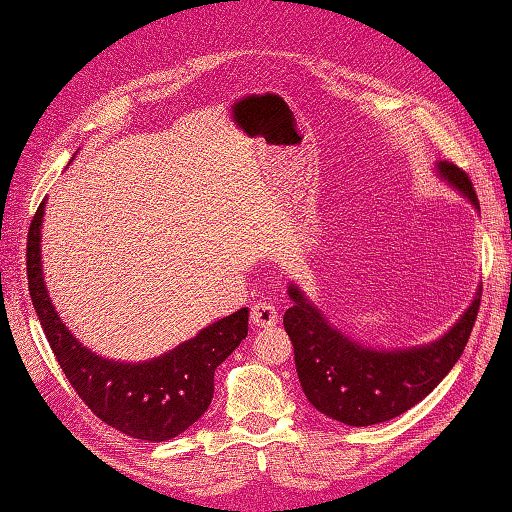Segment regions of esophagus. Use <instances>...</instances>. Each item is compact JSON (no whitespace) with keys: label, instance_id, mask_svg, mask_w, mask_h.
I'll list each match as a JSON object with an SVG mask.
<instances>
[{"label":"esophagus","instance_id":"obj_1","mask_svg":"<svg viewBox=\"0 0 512 512\" xmlns=\"http://www.w3.org/2000/svg\"><path fill=\"white\" fill-rule=\"evenodd\" d=\"M250 322H253L257 328H270L279 322V315L273 304L266 302H257L250 308Z\"/></svg>","mask_w":512,"mask_h":512}]
</instances>
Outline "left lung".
Returning <instances> with one entry per match:
<instances>
[{
    "mask_svg": "<svg viewBox=\"0 0 512 512\" xmlns=\"http://www.w3.org/2000/svg\"><path fill=\"white\" fill-rule=\"evenodd\" d=\"M437 177L479 210L468 175L450 162L435 164ZM293 306L284 328L295 348L297 377L319 413L346 426H373L422 402L462 357L473 330L482 286L462 317L442 337L422 346L373 348L328 322L295 282L288 284Z\"/></svg>",
    "mask_w": 512,
    "mask_h": 512,
    "instance_id": "left-lung-1",
    "label": "left lung"
}]
</instances>
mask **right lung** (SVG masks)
Returning a JSON list of instances; mask_svg holds the SVG:
<instances>
[{
	"label": "right lung",
	"mask_w": 512,
	"mask_h": 512,
	"mask_svg": "<svg viewBox=\"0 0 512 512\" xmlns=\"http://www.w3.org/2000/svg\"><path fill=\"white\" fill-rule=\"evenodd\" d=\"M44 208L30 222L26 270L35 313L59 366L93 413L128 437L166 442L202 417L215 390V370L248 335V308L199 330L188 342L144 362H119L97 355L70 333L44 282Z\"/></svg>",
	"instance_id": "add662e5"
}]
</instances>
